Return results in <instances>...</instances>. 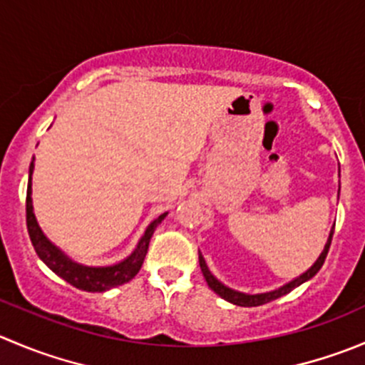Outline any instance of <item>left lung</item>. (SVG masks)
I'll return each mask as SVG.
<instances>
[{
    "instance_id": "1",
    "label": "left lung",
    "mask_w": 365,
    "mask_h": 365,
    "mask_svg": "<svg viewBox=\"0 0 365 365\" xmlns=\"http://www.w3.org/2000/svg\"><path fill=\"white\" fill-rule=\"evenodd\" d=\"M334 228H335V226H334ZM331 237H334V230H331V232H330V239H328V242H327V246H324V250H323V253H321V257L317 258V262L312 265V267L309 269V271L303 272L302 277L296 278V280H292L291 284L284 285V287L278 289V291L265 292V294H242V292H237V291H232V289L225 287V285H222L221 282H217L214 277H212V272L208 271L207 264H205V260H203V257H201V255H200V267H201V272H203L205 280H207L208 287H210L212 291L215 292V294L221 296L222 299H226V302L233 303V305H239V307H260V305H265V303L272 302V299L282 298V296H285V294H287V292H291L292 289L299 287V285H302L303 282H307V280H310V278H312V277H316L317 271H319V269H321V265L324 264V258H327L328 250H330Z\"/></svg>"
}]
</instances>
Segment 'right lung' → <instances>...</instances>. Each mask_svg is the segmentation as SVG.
<instances>
[{
	"label": "right lung",
	"instance_id": "1",
	"mask_svg": "<svg viewBox=\"0 0 365 365\" xmlns=\"http://www.w3.org/2000/svg\"><path fill=\"white\" fill-rule=\"evenodd\" d=\"M31 171H34V160L30 164V182H28L26 190V226L28 235H30L31 244H34L35 251H37L38 258L51 269L55 274L71 284L73 287L80 289L85 292H103L108 289H114L118 285L126 284L132 280L139 272L140 265H143L144 258H146L148 247H150V240L153 237L155 228L162 222L165 214L158 215L153 222L146 228L143 239H140L137 250L130 255L126 260L119 262L115 265H108V267H87V265H80L76 262L69 260L58 247L53 246L44 233L38 228L37 221L34 215V207H31Z\"/></svg>",
	"mask_w": 365,
	"mask_h": 365
}]
</instances>
